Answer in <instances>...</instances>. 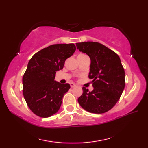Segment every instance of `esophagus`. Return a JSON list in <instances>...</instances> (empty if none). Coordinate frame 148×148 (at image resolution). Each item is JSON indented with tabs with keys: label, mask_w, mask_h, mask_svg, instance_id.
<instances>
[{
	"label": "esophagus",
	"mask_w": 148,
	"mask_h": 148,
	"mask_svg": "<svg viewBox=\"0 0 148 148\" xmlns=\"http://www.w3.org/2000/svg\"><path fill=\"white\" fill-rule=\"evenodd\" d=\"M70 85H71V88H73L74 86H76V84H75L74 83H70Z\"/></svg>",
	"instance_id": "1"
}]
</instances>
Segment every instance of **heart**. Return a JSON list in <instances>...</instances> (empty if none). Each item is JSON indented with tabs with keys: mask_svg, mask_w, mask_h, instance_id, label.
Instances as JSON below:
<instances>
[{
	"mask_svg": "<svg viewBox=\"0 0 148 148\" xmlns=\"http://www.w3.org/2000/svg\"><path fill=\"white\" fill-rule=\"evenodd\" d=\"M84 55V54H80V55Z\"/></svg>",
	"mask_w": 148,
	"mask_h": 148,
	"instance_id": "obj_1",
	"label": "heart"
}]
</instances>
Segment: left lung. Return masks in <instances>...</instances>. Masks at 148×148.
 Returning <instances> with one entry per match:
<instances>
[{"mask_svg":"<svg viewBox=\"0 0 148 148\" xmlns=\"http://www.w3.org/2000/svg\"><path fill=\"white\" fill-rule=\"evenodd\" d=\"M76 46L90 58L88 77L93 87L92 92L83 87L78 102L88 112L104 113L115 106L123 92L125 71L121 60L116 53L99 42H78Z\"/></svg>","mask_w":148,"mask_h":148,"instance_id":"8db88e82","label":"left lung"}]
</instances>
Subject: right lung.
Returning a JSON list of instances; mask_svg holds the SVG:
<instances>
[{"instance_id":"add662e5","label":"right lung","mask_w":148,"mask_h":148,"mask_svg":"<svg viewBox=\"0 0 148 148\" xmlns=\"http://www.w3.org/2000/svg\"><path fill=\"white\" fill-rule=\"evenodd\" d=\"M74 44L51 45L34 54L23 77V93L30 109L41 118L58 111L70 84L55 81L56 71L62 70L66 59L76 51Z\"/></svg>"}]
</instances>
